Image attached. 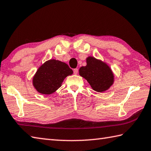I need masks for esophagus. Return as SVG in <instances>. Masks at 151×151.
Masks as SVG:
<instances>
[{
  "label": "esophagus",
  "mask_w": 151,
  "mask_h": 151,
  "mask_svg": "<svg viewBox=\"0 0 151 151\" xmlns=\"http://www.w3.org/2000/svg\"><path fill=\"white\" fill-rule=\"evenodd\" d=\"M73 72H74V74H75V75H77L78 72V69H77V68H76V69L73 70Z\"/></svg>",
  "instance_id": "34e87169"
}]
</instances>
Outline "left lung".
Returning <instances> with one entry per match:
<instances>
[{
    "instance_id": "8db88e82",
    "label": "left lung",
    "mask_w": 151,
    "mask_h": 151,
    "mask_svg": "<svg viewBox=\"0 0 151 151\" xmlns=\"http://www.w3.org/2000/svg\"><path fill=\"white\" fill-rule=\"evenodd\" d=\"M87 65L81 67L79 75L88 82L93 90L102 92L107 90L114 82V75L107 64L93 57L86 59Z\"/></svg>"
}]
</instances>
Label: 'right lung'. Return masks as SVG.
<instances>
[{"label":"right lung","mask_w":151,"mask_h":151,"mask_svg":"<svg viewBox=\"0 0 151 151\" xmlns=\"http://www.w3.org/2000/svg\"><path fill=\"white\" fill-rule=\"evenodd\" d=\"M73 73V70L65 63L50 60L38 68L32 83L38 92L48 95L60 88L64 79Z\"/></svg>","instance_id":"obj_1"}]
</instances>
